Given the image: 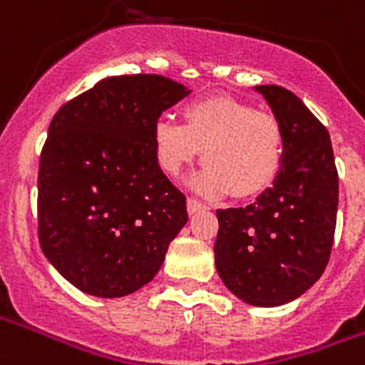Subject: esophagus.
<instances>
[{"label": "esophagus", "mask_w": 365, "mask_h": 365, "mask_svg": "<svg viewBox=\"0 0 365 365\" xmlns=\"http://www.w3.org/2000/svg\"><path fill=\"white\" fill-rule=\"evenodd\" d=\"M202 205L199 201H195V199H187V212L189 214H195L199 212V210H202Z\"/></svg>", "instance_id": "34e87169"}]
</instances>
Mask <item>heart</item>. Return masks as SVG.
Returning <instances> with one entry per match:
<instances>
[{
	"instance_id": "obj_1",
	"label": "heart",
	"mask_w": 365,
	"mask_h": 365,
	"mask_svg": "<svg viewBox=\"0 0 365 365\" xmlns=\"http://www.w3.org/2000/svg\"><path fill=\"white\" fill-rule=\"evenodd\" d=\"M153 149L166 174L180 172L201 155L207 164L195 187L208 197L232 191L257 197L274 183L283 163L279 122L232 97H210L183 107V124L160 116L153 124Z\"/></svg>"
}]
</instances>
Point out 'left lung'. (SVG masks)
Wrapping results in <instances>:
<instances>
[{
	"instance_id": "obj_1",
	"label": "left lung",
	"mask_w": 365,
	"mask_h": 365,
	"mask_svg": "<svg viewBox=\"0 0 365 365\" xmlns=\"http://www.w3.org/2000/svg\"><path fill=\"white\" fill-rule=\"evenodd\" d=\"M283 132L274 185L252 205L216 210L222 282L252 306H282L318 282L337 224L339 174L329 132L293 91L257 86Z\"/></svg>"
}]
</instances>
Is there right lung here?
I'll return each instance as SVG.
<instances>
[{"mask_svg": "<svg viewBox=\"0 0 365 365\" xmlns=\"http://www.w3.org/2000/svg\"><path fill=\"white\" fill-rule=\"evenodd\" d=\"M191 90L158 74L103 78L53 116L38 174V235L53 268L101 299L157 275L187 224L164 176L153 124Z\"/></svg>", "mask_w": 365, "mask_h": 365, "instance_id": "obj_1", "label": "right lung"}]
</instances>
